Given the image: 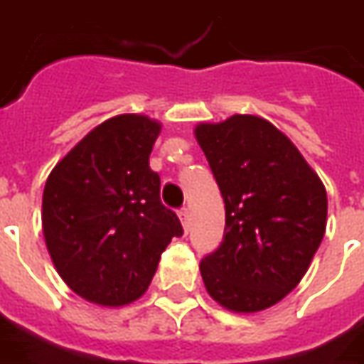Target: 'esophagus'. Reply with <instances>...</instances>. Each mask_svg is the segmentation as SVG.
<instances>
[{
    "mask_svg": "<svg viewBox=\"0 0 364 364\" xmlns=\"http://www.w3.org/2000/svg\"><path fill=\"white\" fill-rule=\"evenodd\" d=\"M179 218H181V225L183 228L187 230L189 228V208L187 207H183L181 210H179Z\"/></svg>",
    "mask_w": 364,
    "mask_h": 364,
    "instance_id": "esophagus-1",
    "label": "esophagus"
}]
</instances>
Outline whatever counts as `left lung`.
Masks as SVG:
<instances>
[{"instance_id":"1","label":"left lung","mask_w":364,"mask_h":364,"mask_svg":"<svg viewBox=\"0 0 364 364\" xmlns=\"http://www.w3.org/2000/svg\"><path fill=\"white\" fill-rule=\"evenodd\" d=\"M195 136L226 213L223 242L200 260L205 288L230 311H262L296 288L323 240V183L297 147L258 116L199 124Z\"/></svg>"}]
</instances>
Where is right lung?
<instances>
[{
	"mask_svg": "<svg viewBox=\"0 0 364 364\" xmlns=\"http://www.w3.org/2000/svg\"><path fill=\"white\" fill-rule=\"evenodd\" d=\"M159 132L147 116H114L86 134L45 183L43 235L53 264L68 288L98 306L144 296L161 252L183 235L149 167Z\"/></svg>",
	"mask_w": 364,
	"mask_h": 364,
	"instance_id": "add662e5",
	"label": "right lung"
}]
</instances>
